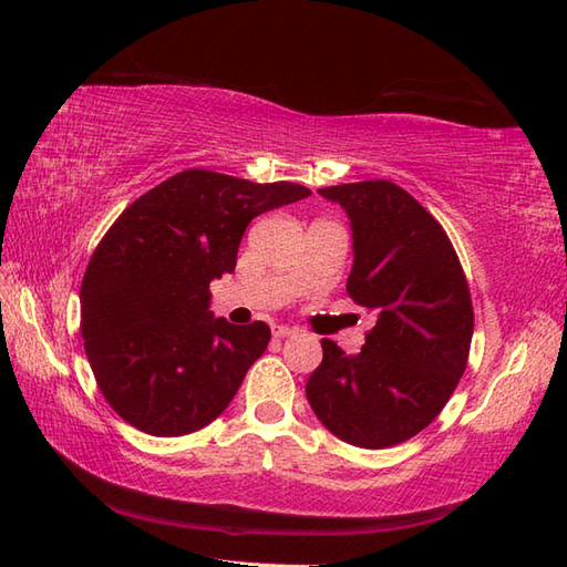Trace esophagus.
Here are the masks:
<instances>
[{
    "label": "esophagus",
    "instance_id": "esophagus-1",
    "mask_svg": "<svg viewBox=\"0 0 567 567\" xmlns=\"http://www.w3.org/2000/svg\"><path fill=\"white\" fill-rule=\"evenodd\" d=\"M297 329L292 327H272V336L275 339H290V336H295Z\"/></svg>",
    "mask_w": 567,
    "mask_h": 567
}]
</instances>
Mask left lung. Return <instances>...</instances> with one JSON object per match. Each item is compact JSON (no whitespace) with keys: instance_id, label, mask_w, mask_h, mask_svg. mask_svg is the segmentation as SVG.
Listing matches in <instances>:
<instances>
[{"instance_id":"1","label":"left lung","mask_w":567,"mask_h":567,"mask_svg":"<svg viewBox=\"0 0 567 567\" xmlns=\"http://www.w3.org/2000/svg\"><path fill=\"white\" fill-rule=\"evenodd\" d=\"M319 195L351 219L346 290L378 321L358 355L321 341L307 400L333 436L358 449H390L426 429L463 378L475 323L467 280L443 226L390 179Z\"/></svg>"}]
</instances>
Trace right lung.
Instances as JSON below:
<instances>
[{"label": "right lung", "instance_id": "right-lung-1", "mask_svg": "<svg viewBox=\"0 0 567 567\" xmlns=\"http://www.w3.org/2000/svg\"><path fill=\"white\" fill-rule=\"evenodd\" d=\"M309 195L295 183L258 185L195 167L112 224L82 277L80 331L104 400L131 426L185 436L234 400L270 327L214 319L209 282L234 272L258 214Z\"/></svg>", "mask_w": 567, "mask_h": 567}]
</instances>
